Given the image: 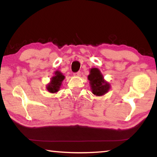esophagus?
<instances>
[{"instance_id":"1","label":"esophagus","mask_w":157,"mask_h":157,"mask_svg":"<svg viewBox=\"0 0 157 157\" xmlns=\"http://www.w3.org/2000/svg\"><path fill=\"white\" fill-rule=\"evenodd\" d=\"M74 75H75V76H78V77L80 76V75H81V72H80V71H78V72H77L76 73L74 74Z\"/></svg>"}]
</instances>
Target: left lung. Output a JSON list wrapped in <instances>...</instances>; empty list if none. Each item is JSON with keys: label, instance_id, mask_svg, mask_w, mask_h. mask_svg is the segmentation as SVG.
I'll return each instance as SVG.
<instances>
[{"label": "left lung", "instance_id": "1", "mask_svg": "<svg viewBox=\"0 0 157 157\" xmlns=\"http://www.w3.org/2000/svg\"><path fill=\"white\" fill-rule=\"evenodd\" d=\"M88 79L93 94L97 96H102L110 89V84L106 82L100 71L97 68H93L90 70Z\"/></svg>", "mask_w": 157, "mask_h": 157}]
</instances>
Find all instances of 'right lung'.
<instances>
[{
  "mask_svg": "<svg viewBox=\"0 0 157 157\" xmlns=\"http://www.w3.org/2000/svg\"><path fill=\"white\" fill-rule=\"evenodd\" d=\"M65 76L60 71H57L55 72V75L51 78V81L47 85L46 89L51 94H54L59 91L60 86L62 85V81L64 79Z\"/></svg>",
  "mask_w": 157,
  "mask_h": 157,
  "instance_id": "obj_1",
  "label": "right lung"
}]
</instances>
